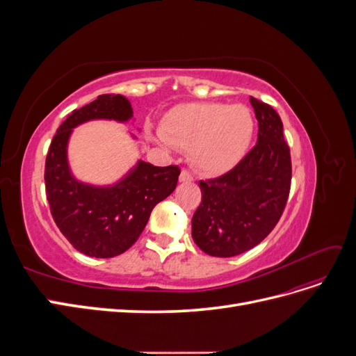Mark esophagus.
<instances>
[{
	"mask_svg": "<svg viewBox=\"0 0 356 356\" xmlns=\"http://www.w3.org/2000/svg\"><path fill=\"white\" fill-rule=\"evenodd\" d=\"M179 181L181 182H191L193 181V175L187 169H182L181 174H179Z\"/></svg>",
	"mask_w": 356,
	"mask_h": 356,
	"instance_id": "obj_1",
	"label": "esophagus"
}]
</instances>
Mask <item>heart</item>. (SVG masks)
<instances>
[{
	"label": "heart",
	"mask_w": 356,
	"mask_h": 356,
	"mask_svg": "<svg viewBox=\"0 0 356 356\" xmlns=\"http://www.w3.org/2000/svg\"><path fill=\"white\" fill-rule=\"evenodd\" d=\"M254 117L243 105L181 104L160 122L159 134L175 148L190 149V161L204 175H221L245 156L254 135Z\"/></svg>",
	"instance_id": "obj_1"
}]
</instances>
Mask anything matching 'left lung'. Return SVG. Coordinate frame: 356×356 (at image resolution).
<instances>
[{"label":"left lung","instance_id":"left-lung-1","mask_svg":"<svg viewBox=\"0 0 356 356\" xmlns=\"http://www.w3.org/2000/svg\"><path fill=\"white\" fill-rule=\"evenodd\" d=\"M258 120L255 147L227 174L199 181L202 202L191 220L193 241L212 257H234L260 243L285 209L291 156L279 114L250 98Z\"/></svg>","mask_w":356,"mask_h":356}]
</instances>
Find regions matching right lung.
Masks as SVG:
<instances>
[{"mask_svg":"<svg viewBox=\"0 0 356 356\" xmlns=\"http://www.w3.org/2000/svg\"><path fill=\"white\" fill-rule=\"evenodd\" d=\"M132 117V105L123 95H101L74 110L50 144L44 181L51 217L84 255L111 258L127 251L145 229L153 208L177 187L178 166L160 168L143 160L110 186L88 184L72 175L68 143L75 127L90 120L126 123Z\"/></svg>","mask_w":356,"mask_h":356,"instance_id":"add662e5","label":"right lung"}]
</instances>
